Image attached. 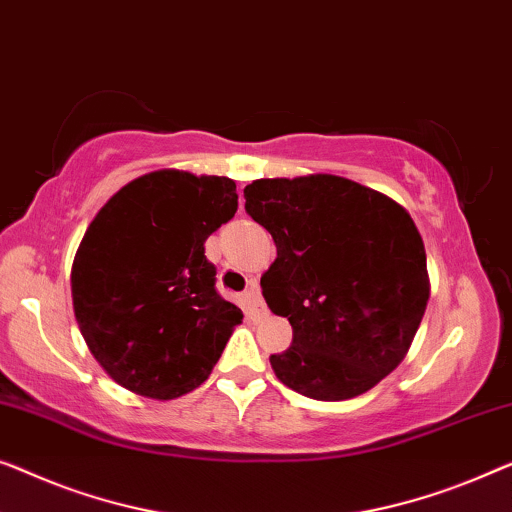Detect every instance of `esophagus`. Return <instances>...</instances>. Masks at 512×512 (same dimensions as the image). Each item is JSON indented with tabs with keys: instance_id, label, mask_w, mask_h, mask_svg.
<instances>
[{
	"instance_id": "1",
	"label": "esophagus",
	"mask_w": 512,
	"mask_h": 512,
	"mask_svg": "<svg viewBox=\"0 0 512 512\" xmlns=\"http://www.w3.org/2000/svg\"><path fill=\"white\" fill-rule=\"evenodd\" d=\"M244 302H247V314L254 318V321H261V318L268 316V309H265V305H263L261 291H258L256 284L251 286L247 293H244Z\"/></svg>"
}]
</instances>
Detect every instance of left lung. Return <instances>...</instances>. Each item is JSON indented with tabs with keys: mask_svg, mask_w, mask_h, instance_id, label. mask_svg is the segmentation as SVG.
Instances as JSON below:
<instances>
[{
	"mask_svg": "<svg viewBox=\"0 0 512 512\" xmlns=\"http://www.w3.org/2000/svg\"><path fill=\"white\" fill-rule=\"evenodd\" d=\"M244 198L277 247L263 298L293 328V344L270 355L277 379L321 402L372 390L406 358L429 300L411 214L330 173L263 177Z\"/></svg>",
	"mask_w": 512,
	"mask_h": 512,
	"instance_id": "obj_1",
	"label": "left lung"
}]
</instances>
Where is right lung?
Returning a JSON list of instances; mask_svg holds the SVG:
<instances>
[{"label": "right lung", "instance_id": "obj_1", "mask_svg": "<svg viewBox=\"0 0 512 512\" xmlns=\"http://www.w3.org/2000/svg\"><path fill=\"white\" fill-rule=\"evenodd\" d=\"M238 212L231 177L164 168L110 196L78 244L73 314L110 379L177 399L207 381L242 311L214 291L205 240Z\"/></svg>", "mask_w": 512, "mask_h": 512}]
</instances>
